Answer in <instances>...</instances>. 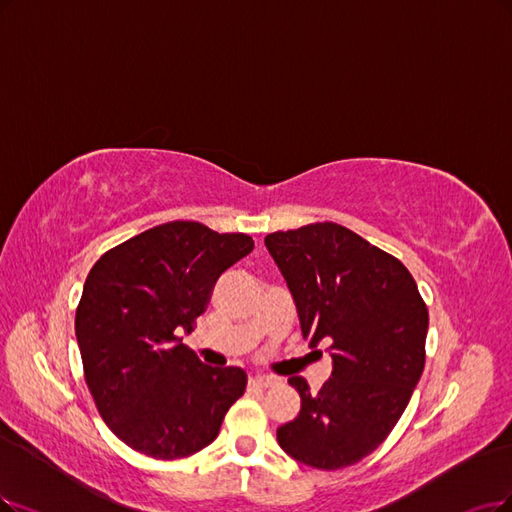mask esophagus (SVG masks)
Segmentation results:
<instances>
[{"mask_svg":"<svg viewBox=\"0 0 512 512\" xmlns=\"http://www.w3.org/2000/svg\"><path fill=\"white\" fill-rule=\"evenodd\" d=\"M276 380L272 375H263V373H255V375H251L249 377V386H253V388H268V386H272Z\"/></svg>","mask_w":512,"mask_h":512,"instance_id":"obj_1","label":"esophagus"}]
</instances>
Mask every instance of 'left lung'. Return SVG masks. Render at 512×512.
<instances>
[{
  "label": "left lung",
  "instance_id": "obj_1",
  "mask_svg": "<svg viewBox=\"0 0 512 512\" xmlns=\"http://www.w3.org/2000/svg\"><path fill=\"white\" fill-rule=\"evenodd\" d=\"M266 246L287 280L301 333L329 344L331 377L301 396L278 445L301 464L337 470L361 462L403 415L426 361L428 310L403 263L337 223L274 232Z\"/></svg>",
  "mask_w": 512,
  "mask_h": 512
}]
</instances>
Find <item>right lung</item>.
I'll return each mask as SVG.
<instances>
[{"instance_id": "1", "label": "right lung", "mask_w": 512, "mask_h": 512, "mask_svg": "<svg viewBox=\"0 0 512 512\" xmlns=\"http://www.w3.org/2000/svg\"><path fill=\"white\" fill-rule=\"evenodd\" d=\"M246 234L173 221L122 242L94 263L75 337L86 384L120 441L156 460L211 445L246 388L240 367H211L181 344L219 276L253 251Z\"/></svg>"}]
</instances>
